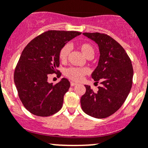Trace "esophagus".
<instances>
[{
    "instance_id": "1",
    "label": "esophagus",
    "mask_w": 148,
    "mask_h": 148,
    "mask_svg": "<svg viewBox=\"0 0 148 148\" xmlns=\"http://www.w3.org/2000/svg\"><path fill=\"white\" fill-rule=\"evenodd\" d=\"M71 86H75V85H77V83H75V82H71Z\"/></svg>"
}]
</instances>
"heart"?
Instances as JSON below:
<instances>
[{
	"label": "heart",
	"instance_id": "heart-1",
	"mask_svg": "<svg viewBox=\"0 0 148 148\" xmlns=\"http://www.w3.org/2000/svg\"><path fill=\"white\" fill-rule=\"evenodd\" d=\"M79 49L82 53L86 58L93 57L95 54V49L93 46L88 43H84L79 45ZM71 51V47L69 44H66L60 49L59 53V57L61 62H65L68 59V56ZM89 73V70L86 68L80 67H69L65 70V75L69 79L75 82H79L82 79L84 76Z\"/></svg>",
	"mask_w": 148,
	"mask_h": 148
}]
</instances>
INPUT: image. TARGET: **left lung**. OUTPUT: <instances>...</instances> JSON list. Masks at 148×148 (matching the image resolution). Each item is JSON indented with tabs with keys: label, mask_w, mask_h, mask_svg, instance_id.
Here are the masks:
<instances>
[{
	"label": "left lung",
	"mask_w": 148,
	"mask_h": 148,
	"mask_svg": "<svg viewBox=\"0 0 148 148\" xmlns=\"http://www.w3.org/2000/svg\"><path fill=\"white\" fill-rule=\"evenodd\" d=\"M85 36L98 44L99 63L92 74L101 86L95 92L85 85L86 92L81 97L82 109L88 115L105 118L114 114L125 102L131 90L133 68L127 53L110 36L100 33H84Z\"/></svg>",
	"instance_id": "8db88e82"
}]
</instances>
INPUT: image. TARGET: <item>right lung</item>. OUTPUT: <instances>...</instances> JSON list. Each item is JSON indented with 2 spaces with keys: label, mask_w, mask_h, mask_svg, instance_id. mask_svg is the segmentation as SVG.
<instances>
[{
  "label": "right lung",
  "mask_w": 148,
  "mask_h": 148,
  "mask_svg": "<svg viewBox=\"0 0 148 148\" xmlns=\"http://www.w3.org/2000/svg\"><path fill=\"white\" fill-rule=\"evenodd\" d=\"M78 31L51 30L30 41L22 51L14 71V82L18 97L33 114L48 117L62 109L64 96L70 82L63 78L56 84L48 82V76L56 74L59 66L60 49L77 36Z\"/></svg>",
  "instance_id": "add662e5"
}]
</instances>
